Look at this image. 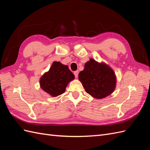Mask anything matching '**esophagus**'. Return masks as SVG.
Returning a JSON list of instances; mask_svg holds the SVG:
<instances>
[{
    "label": "esophagus",
    "instance_id": "34e87169",
    "mask_svg": "<svg viewBox=\"0 0 150 150\" xmlns=\"http://www.w3.org/2000/svg\"><path fill=\"white\" fill-rule=\"evenodd\" d=\"M74 76H75L76 78H78V71H74Z\"/></svg>",
    "mask_w": 150,
    "mask_h": 150
}]
</instances>
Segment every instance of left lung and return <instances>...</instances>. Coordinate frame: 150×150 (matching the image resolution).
Listing matches in <instances>:
<instances>
[{
	"instance_id": "obj_1",
	"label": "left lung",
	"mask_w": 150,
	"mask_h": 150,
	"mask_svg": "<svg viewBox=\"0 0 150 150\" xmlns=\"http://www.w3.org/2000/svg\"><path fill=\"white\" fill-rule=\"evenodd\" d=\"M79 79L86 93L96 99H102L111 94L116 83L112 69L93 59L85 64L84 70L79 74Z\"/></svg>"
}]
</instances>
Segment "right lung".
<instances>
[{"label": "right lung", "instance_id": "obj_1", "mask_svg": "<svg viewBox=\"0 0 150 150\" xmlns=\"http://www.w3.org/2000/svg\"><path fill=\"white\" fill-rule=\"evenodd\" d=\"M74 78V75L67 66L54 62L49 71L41 77L40 84L44 91L56 97L65 91L67 84Z\"/></svg>", "mask_w": 150, "mask_h": 150}]
</instances>
